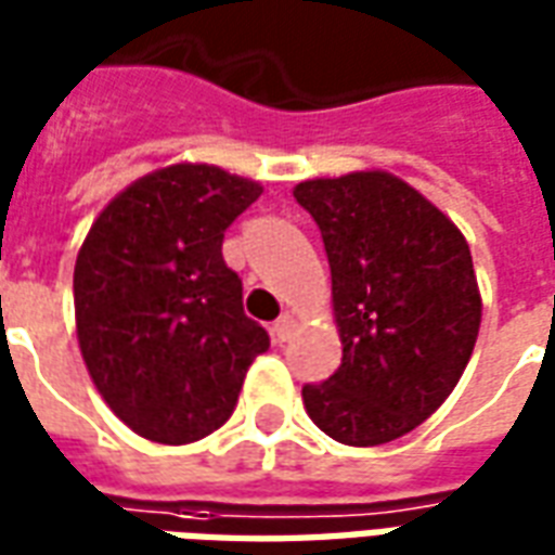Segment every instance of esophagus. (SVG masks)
<instances>
[{
	"instance_id": "1",
	"label": "esophagus",
	"mask_w": 555,
	"mask_h": 555,
	"mask_svg": "<svg viewBox=\"0 0 555 555\" xmlns=\"http://www.w3.org/2000/svg\"><path fill=\"white\" fill-rule=\"evenodd\" d=\"M291 333H294V314L285 312L276 324H273V338H276V341H288Z\"/></svg>"
}]
</instances>
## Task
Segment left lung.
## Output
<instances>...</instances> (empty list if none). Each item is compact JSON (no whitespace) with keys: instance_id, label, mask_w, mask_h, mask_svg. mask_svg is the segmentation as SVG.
<instances>
[{"instance_id":"1","label":"left lung","mask_w":555,"mask_h":555,"mask_svg":"<svg viewBox=\"0 0 555 555\" xmlns=\"http://www.w3.org/2000/svg\"><path fill=\"white\" fill-rule=\"evenodd\" d=\"M321 229L341 365L302 386L306 413L345 446L398 440L461 380L481 326L466 237L416 186L384 169L294 186Z\"/></svg>"}]
</instances>
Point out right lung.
Here are the masks:
<instances>
[{
    "instance_id": "right-lung-1",
    "label": "right lung",
    "mask_w": 555,
    "mask_h": 555,
    "mask_svg": "<svg viewBox=\"0 0 555 555\" xmlns=\"http://www.w3.org/2000/svg\"><path fill=\"white\" fill-rule=\"evenodd\" d=\"M264 186L175 163L147 171L91 222L74 267L82 362L127 428L183 446L225 425L270 336L243 314L222 237Z\"/></svg>"
}]
</instances>
